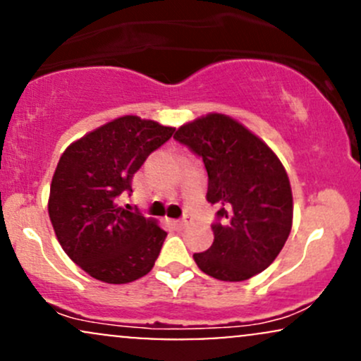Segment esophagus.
I'll return each instance as SVG.
<instances>
[{"label": "esophagus", "mask_w": 361, "mask_h": 361, "mask_svg": "<svg viewBox=\"0 0 361 361\" xmlns=\"http://www.w3.org/2000/svg\"><path fill=\"white\" fill-rule=\"evenodd\" d=\"M190 222H192V217H185L180 219V221H173V226H175L176 229H185V227H188Z\"/></svg>", "instance_id": "esophagus-1"}]
</instances>
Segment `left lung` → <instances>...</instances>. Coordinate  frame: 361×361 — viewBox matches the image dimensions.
<instances>
[{
  "label": "left lung",
  "mask_w": 361,
  "mask_h": 361,
  "mask_svg": "<svg viewBox=\"0 0 361 361\" xmlns=\"http://www.w3.org/2000/svg\"><path fill=\"white\" fill-rule=\"evenodd\" d=\"M175 139L204 159L207 200L217 205L214 243L193 259L224 281H243L275 261L292 231L293 198L279 156L241 122L209 114L183 123Z\"/></svg>",
  "instance_id": "1"
}]
</instances>
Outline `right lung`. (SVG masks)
<instances>
[{
  "label": "right lung",
  "instance_id": "obj_1",
  "mask_svg": "<svg viewBox=\"0 0 361 361\" xmlns=\"http://www.w3.org/2000/svg\"><path fill=\"white\" fill-rule=\"evenodd\" d=\"M175 128L123 115L74 140L54 171L49 217L66 255L105 283H128L147 275L166 233L118 204L132 192V176Z\"/></svg>",
  "mask_w": 361,
  "mask_h": 361
}]
</instances>
